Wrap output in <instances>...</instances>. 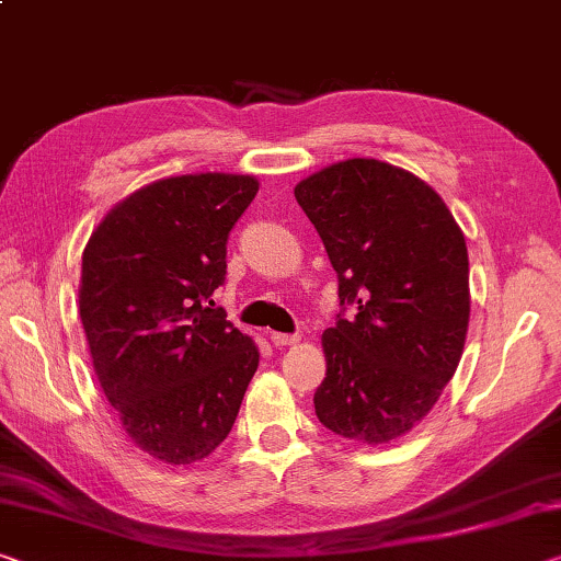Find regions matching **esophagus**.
<instances>
[{
    "label": "esophagus",
    "instance_id": "34e87169",
    "mask_svg": "<svg viewBox=\"0 0 561 561\" xmlns=\"http://www.w3.org/2000/svg\"><path fill=\"white\" fill-rule=\"evenodd\" d=\"M301 340L299 334H282V332H272V344L274 346H289V344H297Z\"/></svg>",
    "mask_w": 561,
    "mask_h": 561
}]
</instances>
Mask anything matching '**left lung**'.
I'll return each instance as SVG.
<instances>
[{"mask_svg": "<svg viewBox=\"0 0 561 561\" xmlns=\"http://www.w3.org/2000/svg\"><path fill=\"white\" fill-rule=\"evenodd\" d=\"M295 197L340 277L324 329L319 422L344 439L389 444L420 424L455 377L469 327L465 232L420 176L354 157L309 174Z\"/></svg>", "mask_w": 561, "mask_h": 561, "instance_id": "obj_1", "label": "left lung"}]
</instances>
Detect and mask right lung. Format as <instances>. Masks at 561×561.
<instances>
[{
	"label": "right lung",
	"instance_id": "right-lung-1",
	"mask_svg": "<svg viewBox=\"0 0 561 561\" xmlns=\"http://www.w3.org/2000/svg\"><path fill=\"white\" fill-rule=\"evenodd\" d=\"M256 192L252 174L164 176L114 204L84 247L94 375L127 437L164 465H194L227 439L260 367L252 336L211 301Z\"/></svg>",
	"mask_w": 561,
	"mask_h": 561
}]
</instances>
